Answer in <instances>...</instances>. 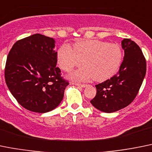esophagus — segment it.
<instances>
[{
  "label": "esophagus",
  "mask_w": 152,
  "mask_h": 152,
  "mask_svg": "<svg viewBox=\"0 0 152 152\" xmlns=\"http://www.w3.org/2000/svg\"><path fill=\"white\" fill-rule=\"evenodd\" d=\"M75 86H79V87H81V88H86V86H87V85H86V84H79V83H75Z\"/></svg>",
  "instance_id": "esophagus-1"
}]
</instances>
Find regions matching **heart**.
<instances>
[{
    "label": "heart",
    "instance_id": "obj_1",
    "mask_svg": "<svg viewBox=\"0 0 152 152\" xmlns=\"http://www.w3.org/2000/svg\"><path fill=\"white\" fill-rule=\"evenodd\" d=\"M57 61L66 72L82 64L84 67L69 75L76 81L94 79L104 81L114 76L122 61V51L115 43L98 39H87L73 44V49L64 44L57 52Z\"/></svg>",
    "mask_w": 152,
    "mask_h": 152
}]
</instances>
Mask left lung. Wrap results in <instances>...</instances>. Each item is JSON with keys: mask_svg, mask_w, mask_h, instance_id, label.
<instances>
[{"mask_svg": "<svg viewBox=\"0 0 152 152\" xmlns=\"http://www.w3.org/2000/svg\"><path fill=\"white\" fill-rule=\"evenodd\" d=\"M121 47L124 56L118 72L110 79L96 85L97 94L91 100L103 113H114L128 106L137 95L145 76L146 61L138 45L124 39Z\"/></svg>", "mask_w": 152, "mask_h": 152, "instance_id": "8db88e82", "label": "left lung"}]
</instances>
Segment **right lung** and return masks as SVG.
<instances>
[{
    "mask_svg": "<svg viewBox=\"0 0 152 152\" xmlns=\"http://www.w3.org/2000/svg\"><path fill=\"white\" fill-rule=\"evenodd\" d=\"M55 43L53 38L35 34L17 41L8 54L6 83L18 103L29 111L53 110L69 85L56 66Z\"/></svg>",
    "mask_w": 152,
    "mask_h": 152,
    "instance_id": "obj_1",
    "label": "right lung"
}]
</instances>
